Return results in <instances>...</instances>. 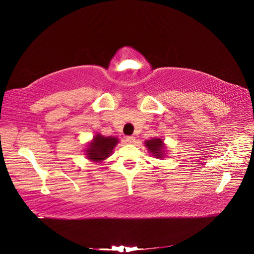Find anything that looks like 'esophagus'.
I'll return each instance as SVG.
<instances>
[{"label":"esophagus","instance_id":"34e87169","mask_svg":"<svg viewBox=\"0 0 254 254\" xmlns=\"http://www.w3.org/2000/svg\"><path fill=\"white\" fill-rule=\"evenodd\" d=\"M126 142L128 143V144H134V143H135V137H134V136H127Z\"/></svg>","mask_w":254,"mask_h":254}]
</instances>
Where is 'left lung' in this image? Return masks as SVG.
I'll return each mask as SVG.
<instances>
[{"label":"left lung","mask_w":254,"mask_h":254,"mask_svg":"<svg viewBox=\"0 0 254 254\" xmlns=\"http://www.w3.org/2000/svg\"><path fill=\"white\" fill-rule=\"evenodd\" d=\"M144 144L145 147H146L148 152L150 153V155L154 156L155 158L161 159L167 157V147L163 138L154 137L150 139H146Z\"/></svg>","instance_id":"8db88e82"}]
</instances>
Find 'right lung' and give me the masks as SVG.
Returning <instances> with one entry per match:
<instances>
[{"label":"right lung","mask_w":254,"mask_h":254,"mask_svg":"<svg viewBox=\"0 0 254 254\" xmlns=\"http://www.w3.org/2000/svg\"><path fill=\"white\" fill-rule=\"evenodd\" d=\"M118 143L119 138L116 136H104L100 133H96L93 139L86 145L84 155L91 163L101 164L110 157Z\"/></svg>","instance_id":"add662e5"}]
</instances>
